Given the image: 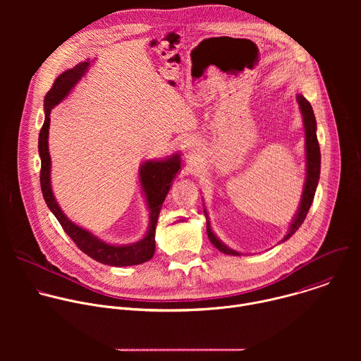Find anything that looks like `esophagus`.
Wrapping results in <instances>:
<instances>
[{"instance_id": "1", "label": "esophagus", "mask_w": 361, "mask_h": 361, "mask_svg": "<svg viewBox=\"0 0 361 361\" xmlns=\"http://www.w3.org/2000/svg\"><path fill=\"white\" fill-rule=\"evenodd\" d=\"M195 147V144H194V141H190V140H187V141H184V148H187L188 151L190 149H192Z\"/></svg>"}]
</instances>
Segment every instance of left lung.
<instances>
[{
    "label": "left lung",
    "instance_id": "obj_1",
    "mask_svg": "<svg viewBox=\"0 0 361 361\" xmlns=\"http://www.w3.org/2000/svg\"><path fill=\"white\" fill-rule=\"evenodd\" d=\"M297 102L300 106V111L302 116V124H304V135H305V181H304V187H302V194H301V201L298 205V210L293 219V221L290 223L288 231L284 235V238L281 240L286 241L288 240L302 224V221L305 220V216L312 207V202L314 200V194H316V188L320 180V163H322V154H320V145L317 141V123H316V117L313 113V107L310 102H308L301 94H297ZM205 214V220H207V235L210 238V241L214 244L216 248H219L221 252L224 254H230V255H241V252L227 247L212 230L210 226V220H209V214L207 212L204 210Z\"/></svg>",
    "mask_w": 361,
    "mask_h": 361
}]
</instances>
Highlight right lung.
<instances>
[{
  "label": "right lung",
  "instance_id": "obj_1",
  "mask_svg": "<svg viewBox=\"0 0 361 361\" xmlns=\"http://www.w3.org/2000/svg\"><path fill=\"white\" fill-rule=\"evenodd\" d=\"M91 66L90 60L77 64L75 67L64 71L57 77L53 87L44 97V111L45 120L38 137V152L41 159V191L48 209L60 221L64 231L75 243V245L85 252L91 259L98 263L114 266V267H127L142 264L152 259L156 251V226L163 202L170 191L173 180L181 169V156L180 152L173 154L163 160H147L140 166L138 177L140 185L145 195L147 207L149 212V221L145 235L131 244H110L104 240L98 238L91 231L73 223L61 210L59 205L53 188H51V157L48 151V130H49V114L56 106L71 92L75 84L85 75Z\"/></svg>",
  "mask_w": 361,
  "mask_h": 361
}]
</instances>
